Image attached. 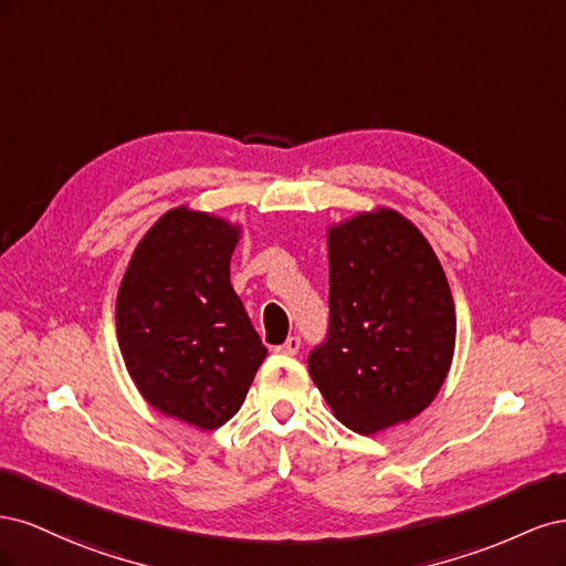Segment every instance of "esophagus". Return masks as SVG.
I'll list each match as a JSON object with an SVG mask.
<instances>
[{"mask_svg":"<svg viewBox=\"0 0 566 566\" xmlns=\"http://www.w3.org/2000/svg\"><path fill=\"white\" fill-rule=\"evenodd\" d=\"M300 345H302L300 337H297V335H293V337H287V339L283 342V345H279V347H276V354H283V356H295V354L300 352Z\"/></svg>","mask_w":566,"mask_h":566,"instance_id":"34e87169","label":"esophagus"}]
</instances>
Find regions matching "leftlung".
I'll list each match as a JSON object with an SVG mask.
<instances>
[{
	"instance_id": "left-lung-1",
	"label": "left lung",
	"mask_w": 566,
	"mask_h": 566,
	"mask_svg": "<svg viewBox=\"0 0 566 566\" xmlns=\"http://www.w3.org/2000/svg\"><path fill=\"white\" fill-rule=\"evenodd\" d=\"M331 325L310 373L358 434L413 420L434 401L455 349V304L432 245L397 210L328 229Z\"/></svg>"
}]
</instances>
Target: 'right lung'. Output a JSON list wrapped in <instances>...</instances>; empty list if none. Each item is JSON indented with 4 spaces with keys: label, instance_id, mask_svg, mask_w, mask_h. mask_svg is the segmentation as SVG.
Instances as JSON below:
<instances>
[{
    "label": "right lung",
    "instance_id": "add662e5",
    "mask_svg": "<svg viewBox=\"0 0 566 566\" xmlns=\"http://www.w3.org/2000/svg\"><path fill=\"white\" fill-rule=\"evenodd\" d=\"M241 227L175 208L136 245L115 304L117 342L142 397L198 430L243 406L266 347L231 285Z\"/></svg>",
    "mask_w": 566,
    "mask_h": 566
}]
</instances>
